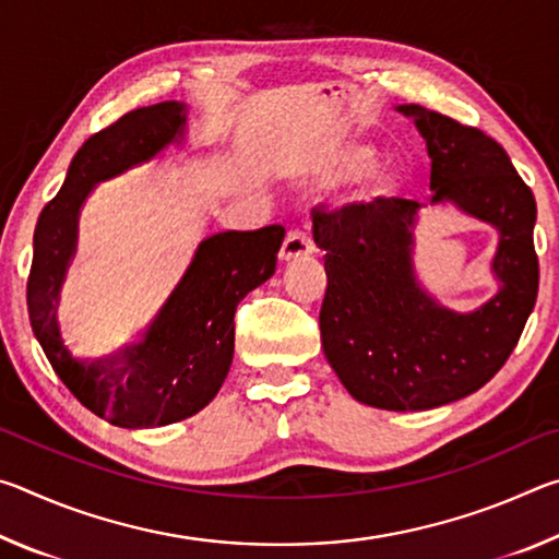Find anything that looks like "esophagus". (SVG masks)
Listing matches in <instances>:
<instances>
[{
    "label": "esophagus",
    "mask_w": 559,
    "mask_h": 559,
    "mask_svg": "<svg viewBox=\"0 0 559 559\" xmlns=\"http://www.w3.org/2000/svg\"><path fill=\"white\" fill-rule=\"evenodd\" d=\"M308 253H313V241H310V236L300 229H290L286 241L281 246V261L302 259L308 257Z\"/></svg>",
    "instance_id": "esophagus-1"
}]
</instances>
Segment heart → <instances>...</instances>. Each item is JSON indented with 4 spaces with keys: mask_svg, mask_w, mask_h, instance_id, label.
Returning a JSON list of instances; mask_svg holds the SVG:
<instances>
[{
    "mask_svg": "<svg viewBox=\"0 0 559 559\" xmlns=\"http://www.w3.org/2000/svg\"><path fill=\"white\" fill-rule=\"evenodd\" d=\"M372 163V150L365 145H349L343 150V155L337 159V167L333 169L335 175H357ZM396 189H400V175L394 173L390 167L377 169V173L367 179L365 185V197L370 202H380L392 197Z\"/></svg>",
    "mask_w": 559,
    "mask_h": 559,
    "instance_id": "heart-1",
    "label": "heart"
}]
</instances>
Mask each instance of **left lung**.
<instances>
[{"mask_svg": "<svg viewBox=\"0 0 559 559\" xmlns=\"http://www.w3.org/2000/svg\"><path fill=\"white\" fill-rule=\"evenodd\" d=\"M416 120L431 157V202H453L500 231V290L468 316L433 302L412 271L419 202L390 197L340 210L313 206V239L325 251L328 288L320 337L330 367L357 402L421 412L480 390L506 365L537 300L535 197L484 130L421 106Z\"/></svg>", "mask_w": 559, "mask_h": 559, "instance_id": "left-lung-1", "label": "left lung"}]
</instances>
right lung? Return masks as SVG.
Here are the masks:
<instances>
[{
    "instance_id": "right-lung-1",
    "label": "right lung",
    "mask_w": 559,
    "mask_h": 559,
    "mask_svg": "<svg viewBox=\"0 0 559 559\" xmlns=\"http://www.w3.org/2000/svg\"><path fill=\"white\" fill-rule=\"evenodd\" d=\"M185 118V103L165 100L130 110L91 135L71 159L63 187L41 210L34 231L26 281L34 335L75 400L122 429L167 427L214 400L231 367L236 306L273 276L286 236L281 224L210 236L138 345L93 362L69 353L56 323V306L75 249L81 204L93 185L145 163L182 138Z\"/></svg>"
}]
</instances>
